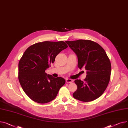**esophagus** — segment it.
I'll return each instance as SVG.
<instances>
[{"mask_svg": "<svg viewBox=\"0 0 128 128\" xmlns=\"http://www.w3.org/2000/svg\"><path fill=\"white\" fill-rule=\"evenodd\" d=\"M66 82H67V83H72V82H73V80H71V79H69V78H67L66 79Z\"/></svg>", "mask_w": 128, "mask_h": 128, "instance_id": "1", "label": "esophagus"}]
</instances>
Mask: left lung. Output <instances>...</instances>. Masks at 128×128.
Segmentation results:
<instances>
[{"label":"left lung","instance_id":"left-lung-1","mask_svg":"<svg viewBox=\"0 0 128 128\" xmlns=\"http://www.w3.org/2000/svg\"><path fill=\"white\" fill-rule=\"evenodd\" d=\"M66 42L76 55L78 67L87 70L85 82L74 80L78 89L73 94L74 98L83 102L96 99L106 90L110 80L111 64L106 51L99 44L90 40Z\"/></svg>","mask_w":128,"mask_h":128}]
</instances>
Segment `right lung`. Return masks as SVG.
I'll list each match as a JSON object with an SVG mask.
<instances>
[{"instance_id": "right-lung-1", "label": "right lung", "mask_w": 128, "mask_h": 128, "mask_svg": "<svg viewBox=\"0 0 128 128\" xmlns=\"http://www.w3.org/2000/svg\"><path fill=\"white\" fill-rule=\"evenodd\" d=\"M67 48L64 41H44L29 46L22 55L18 63V80L25 93L34 101L46 103L53 100L65 84L64 78H54L45 71Z\"/></svg>"}]
</instances>
